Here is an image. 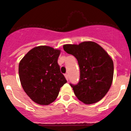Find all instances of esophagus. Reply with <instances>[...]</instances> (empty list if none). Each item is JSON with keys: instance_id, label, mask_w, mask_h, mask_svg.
<instances>
[{"instance_id": "34e87169", "label": "esophagus", "mask_w": 131, "mask_h": 131, "mask_svg": "<svg viewBox=\"0 0 131 131\" xmlns=\"http://www.w3.org/2000/svg\"><path fill=\"white\" fill-rule=\"evenodd\" d=\"M64 76H65V77H66V79H67V81H68V79H69V77H68V73H65V74H64Z\"/></svg>"}]
</instances>
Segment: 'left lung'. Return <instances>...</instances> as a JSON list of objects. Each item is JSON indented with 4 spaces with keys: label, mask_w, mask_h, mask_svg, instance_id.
<instances>
[{
    "label": "left lung",
    "mask_w": 131,
    "mask_h": 131,
    "mask_svg": "<svg viewBox=\"0 0 131 131\" xmlns=\"http://www.w3.org/2000/svg\"><path fill=\"white\" fill-rule=\"evenodd\" d=\"M64 50L75 57L80 69L79 81L70 83L79 101L91 104L101 101L111 86L114 66L112 59L99 45L84 41L64 45Z\"/></svg>",
    "instance_id": "1"
}]
</instances>
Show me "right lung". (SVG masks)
Wrapping results in <instances>:
<instances>
[{
	"instance_id": "1",
	"label": "right lung",
	"mask_w": 131,
	"mask_h": 131,
	"mask_svg": "<svg viewBox=\"0 0 131 131\" xmlns=\"http://www.w3.org/2000/svg\"><path fill=\"white\" fill-rule=\"evenodd\" d=\"M60 50L49 46L31 49L20 61L18 73L23 89L36 103L49 105L67 81L58 63Z\"/></svg>"
}]
</instances>
